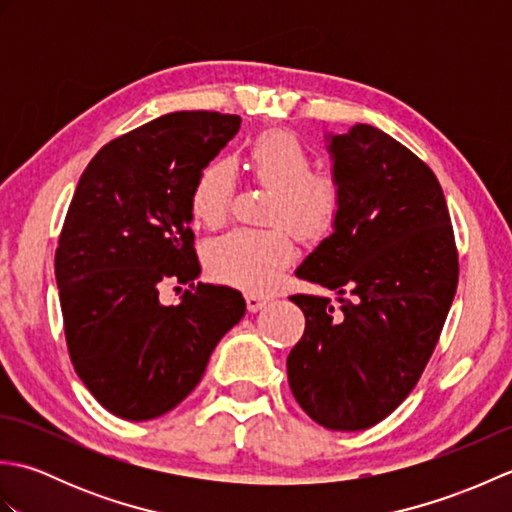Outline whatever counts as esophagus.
I'll use <instances>...</instances> for the list:
<instances>
[{
  "label": "esophagus",
  "instance_id": "1",
  "mask_svg": "<svg viewBox=\"0 0 512 512\" xmlns=\"http://www.w3.org/2000/svg\"><path fill=\"white\" fill-rule=\"evenodd\" d=\"M268 301H270V297H266V295H259V292H248V295H246L248 312H259Z\"/></svg>",
  "mask_w": 512,
  "mask_h": 512
}]
</instances>
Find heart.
I'll return each mask as SVG.
<instances>
[{"instance_id": "b5f03b06", "label": "heart", "mask_w": 512, "mask_h": 512, "mask_svg": "<svg viewBox=\"0 0 512 512\" xmlns=\"http://www.w3.org/2000/svg\"><path fill=\"white\" fill-rule=\"evenodd\" d=\"M253 180L270 189L266 231L235 228L206 244V268L224 284L239 288H268L295 257V231L319 239L330 231L341 211V187L330 173L314 169L310 149L290 132H266L248 151ZM235 173L231 162L220 158L206 167L193 191V206L206 226H220L231 211ZM279 221L290 223L289 227Z\"/></svg>"}]
</instances>
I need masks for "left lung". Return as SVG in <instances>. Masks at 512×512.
I'll list each match as a JSON object with an SVG mask.
<instances>
[{"instance_id":"left-lung-1","label":"left lung","mask_w":512,"mask_h":512,"mask_svg":"<svg viewBox=\"0 0 512 512\" xmlns=\"http://www.w3.org/2000/svg\"><path fill=\"white\" fill-rule=\"evenodd\" d=\"M328 143L341 211L297 277L334 290L341 306L290 297L306 332L288 354V383L321 427L361 431L427 367L458 288V248L436 173L413 151L363 123Z\"/></svg>"}]
</instances>
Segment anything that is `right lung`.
<instances>
[{"instance_id": "obj_1", "label": "right lung", "mask_w": 512, "mask_h": 512, "mask_svg": "<svg viewBox=\"0 0 512 512\" xmlns=\"http://www.w3.org/2000/svg\"><path fill=\"white\" fill-rule=\"evenodd\" d=\"M242 118L173 112L107 143L76 184L54 255L65 343L76 374L123 420L187 398L222 336L246 312L226 286L193 284V191ZM167 280L189 285L162 307Z\"/></svg>"}]
</instances>
